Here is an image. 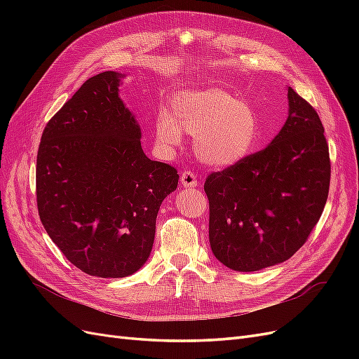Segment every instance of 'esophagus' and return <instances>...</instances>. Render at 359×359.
<instances>
[{
  "label": "esophagus",
  "mask_w": 359,
  "mask_h": 359,
  "mask_svg": "<svg viewBox=\"0 0 359 359\" xmlns=\"http://www.w3.org/2000/svg\"><path fill=\"white\" fill-rule=\"evenodd\" d=\"M180 181H181L182 186L187 187V189H194V187L199 186V181H198L196 175H194V173L190 172V170H184L181 173V180Z\"/></svg>",
  "instance_id": "obj_1"
}]
</instances>
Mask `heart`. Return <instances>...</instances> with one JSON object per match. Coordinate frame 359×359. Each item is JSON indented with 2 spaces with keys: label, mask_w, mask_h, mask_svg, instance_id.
I'll list each match as a JSON object with an SVG mask.
<instances>
[{
  "label": "heart",
  "mask_w": 359,
  "mask_h": 359,
  "mask_svg": "<svg viewBox=\"0 0 359 359\" xmlns=\"http://www.w3.org/2000/svg\"><path fill=\"white\" fill-rule=\"evenodd\" d=\"M182 130L194 135V149L205 165L229 168L245 158L259 137L253 107L219 88L184 90L172 97L168 114L154 124L156 140L165 148L178 145Z\"/></svg>",
  "instance_id": "1"
}]
</instances>
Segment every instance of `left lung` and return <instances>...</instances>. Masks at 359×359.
I'll return each mask as SVG.
<instances>
[{"mask_svg": "<svg viewBox=\"0 0 359 359\" xmlns=\"http://www.w3.org/2000/svg\"><path fill=\"white\" fill-rule=\"evenodd\" d=\"M285 126L265 149L205 181L210 245L241 273L285 262L307 241L328 199L331 165L318 112L287 86Z\"/></svg>", "mask_w": 359, "mask_h": 359, "instance_id": "left-lung-1", "label": "left lung"}]
</instances>
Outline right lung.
Wrapping results in <instances>:
<instances>
[{
  "label": "right lung",
  "instance_id": "right-lung-1",
  "mask_svg": "<svg viewBox=\"0 0 359 359\" xmlns=\"http://www.w3.org/2000/svg\"><path fill=\"white\" fill-rule=\"evenodd\" d=\"M123 78L103 72L86 81L48 123L37 154L43 226L76 268L102 278L144 266L160 205L180 178L145 156L136 116L119 97Z\"/></svg>",
  "mask_w": 359,
  "mask_h": 359
}]
</instances>
